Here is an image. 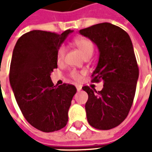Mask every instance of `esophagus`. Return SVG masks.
I'll use <instances>...</instances> for the list:
<instances>
[{
    "label": "esophagus",
    "instance_id": "obj_1",
    "mask_svg": "<svg viewBox=\"0 0 152 152\" xmlns=\"http://www.w3.org/2000/svg\"><path fill=\"white\" fill-rule=\"evenodd\" d=\"M76 90L79 92V91H80L81 90V86H76Z\"/></svg>",
    "mask_w": 152,
    "mask_h": 152
}]
</instances>
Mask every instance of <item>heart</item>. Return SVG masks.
<instances>
[{"label":"heart","mask_w":152,"mask_h":152,"mask_svg":"<svg viewBox=\"0 0 152 152\" xmlns=\"http://www.w3.org/2000/svg\"><path fill=\"white\" fill-rule=\"evenodd\" d=\"M74 45H76L78 50L81 52L83 56L86 57L87 55L92 54L93 51H94V45L91 42V40L88 39V38L85 37H80L77 38L74 40ZM65 53H66V48L63 45L58 48V50L57 51V60L58 63L63 62L65 57ZM71 76L73 79L79 80L80 79V75L76 72H71Z\"/></svg>","instance_id":"heart-1"}]
</instances>
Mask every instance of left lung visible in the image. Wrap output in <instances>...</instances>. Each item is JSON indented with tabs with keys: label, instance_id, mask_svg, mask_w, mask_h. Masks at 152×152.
<instances>
[{
	"label": "left lung",
	"instance_id": "obj_1",
	"mask_svg": "<svg viewBox=\"0 0 152 152\" xmlns=\"http://www.w3.org/2000/svg\"><path fill=\"white\" fill-rule=\"evenodd\" d=\"M79 32L99 49L92 81L103 82L99 92L89 86L82 88L89 95L86 103L87 121L95 129H111L127 117L134 102L139 71L133 44L126 31L110 23L94 25Z\"/></svg>",
	"mask_w": 152,
	"mask_h": 152
}]
</instances>
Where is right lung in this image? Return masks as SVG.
<instances>
[{"mask_svg":"<svg viewBox=\"0 0 152 152\" xmlns=\"http://www.w3.org/2000/svg\"><path fill=\"white\" fill-rule=\"evenodd\" d=\"M73 30L62 34L33 30L19 38L13 50L10 83L22 113L30 124L50 133L68 121V110L76 93L72 85L53 86L57 51Z\"/></svg>","mask_w":152,"mask_h":152,"instance_id":"add662e5","label":"right lung"}]
</instances>
